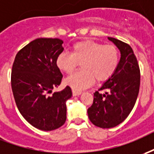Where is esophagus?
<instances>
[{
  "instance_id": "obj_1",
  "label": "esophagus",
  "mask_w": 154,
  "mask_h": 154,
  "mask_svg": "<svg viewBox=\"0 0 154 154\" xmlns=\"http://www.w3.org/2000/svg\"><path fill=\"white\" fill-rule=\"evenodd\" d=\"M82 94L81 91H77V90H72V95L73 96H78Z\"/></svg>"
}]
</instances>
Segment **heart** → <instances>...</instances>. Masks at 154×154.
<instances>
[{
    "mask_svg": "<svg viewBox=\"0 0 154 154\" xmlns=\"http://www.w3.org/2000/svg\"><path fill=\"white\" fill-rule=\"evenodd\" d=\"M119 61V51L114 45L83 40L75 43L71 53H60L55 63L65 73H72L78 64H81V71L64 80L65 85L73 90L80 91L91 87L95 79L99 82L109 79L116 72Z\"/></svg>",
    "mask_w": 154,
    "mask_h": 154,
    "instance_id": "obj_1",
    "label": "heart"
}]
</instances>
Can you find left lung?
I'll use <instances>...</instances> for the list:
<instances>
[{
    "mask_svg": "<svg viewBox=\"0 0 154 154\" xmlns=\"http://www.w3.org/2000/svg\"><path fill=\"white\" fill-rule=\"evenodd\" d=\"M121 52L116 72L96 91L94 103L88 109L90 121L100 128H112L120 125L134 107L140 88V69L137 57L129 45L108 37Z\"/></svg>",
    "mask_w": 154,
    "mask_h": 154,
    "instance_id": "left-lung-1",
    "label": "left lung"
}]
</instances>
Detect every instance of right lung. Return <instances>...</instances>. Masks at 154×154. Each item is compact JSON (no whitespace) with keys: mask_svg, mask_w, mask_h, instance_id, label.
Instances as JSON below:
<instances>
[{"mask_svg":"<svg viewBox=\"0 0 154 154\" xmlns=\"http://www.w3.org/2000/svg\"><path fill=\"white\" fill-rule=\"evenodd\" d=\"M62 44L60 38H36L18 51L12 65L11 89L17 109L30 125L42 131L65 124L66 102L72 96L68 86L52 94L62 79L55 63L64 51Z\"/></svg>","mask_w":154,"mask_h":154,"instance_id":"1","label":"right lung"}]
</instances>
